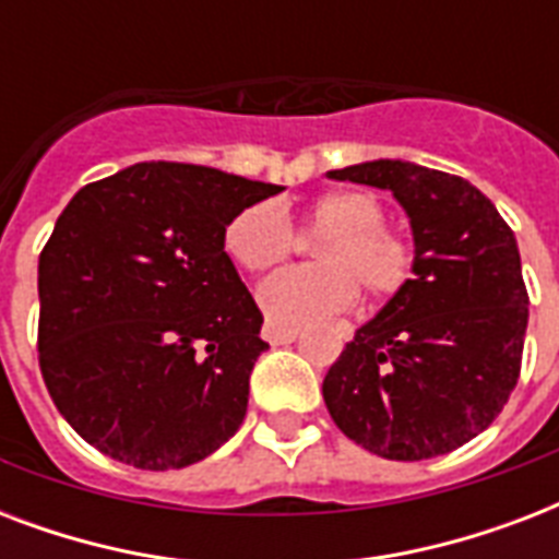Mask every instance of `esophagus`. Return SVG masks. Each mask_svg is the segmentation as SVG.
Masks as SVG:
<instances>
[{
  "label": "esophagus",
  "mask_w": 559,
  "mask_h": 559,
  "mask_svg": "<svg viewBox=\"0 0 559 559\" xmlns=\"http://www.w3.org/2000/svg\"><path fill=\"white\" fill-rule=\"evenodd\" d=\"M263 340L270 345H289V342L298 340L296 328H278V324H266L263 328Z\"/></svg>",
  "instance_id": "34e87169"
}]
</instances>
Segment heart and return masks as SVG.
<instances>
[{"label": "heart", "mask_w": 559, "mask_h": 559, "mask_svg": "<svg viewBox=\"0 0 559 559\" xmlns=\"http://www.w3.org/2000/svg\"><path fill=\"white\" fill-rule=\"evenodd\" d=\"M305 235H324L316 263L278 272L261 284L258 305L278 328H305L340 313L362 289L366 305H389L415 275V243L385 223L380 197L359 188L319 193L301 217ZM223 252L237 270L261 275L293 254V231L275 202H252L228 217Z\"/></svg>", "instance_id": "heart-1"}]
</instances>
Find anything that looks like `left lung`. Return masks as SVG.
<instances>
[{
  "label": "left lung",
  "instance_id": "8db88e82",
  "mask_svg": "<svg viewBox=\"0 0 559 559\" xmlns=\"http://www.w3.org/2000/svg\"><path fill=\"white\" fill-rule=\"evenodd\" d=\"M328 177L397 197L415 278L345 345L324 406L380 459L447 455L493 424L520 380L528 289L516 237L485 193L443 170L380 159Z\"/></svg>",
  "mask_w": 559,
  "mask_h": 559
}]
</instances>
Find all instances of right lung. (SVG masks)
Returning <instances> with one entry per match:
<instances>
[{
    "instance_id": "right-lung-1",
    "label": "right lung",
    "mask_w": 559,
    "mask_h": 559,
    "mask_svg": "<svg viewBox=\"0 0 559 559\" xmlns=\"http://www.w3.org/2000/svg\"><path fill=\"white\" fill-rule=\"evenodd\" d=\"M284 191L139 162L74 193L39 252V371L83 441L179 469L240 429L263 316L223 252L237 211Z\"/></svg>"
}]
</instances>
